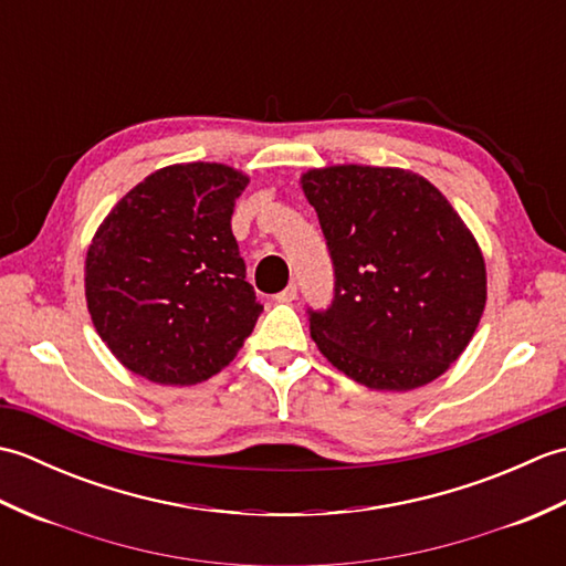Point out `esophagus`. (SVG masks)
Instances as JSON below:
<instances>
[{
	"label": "esophagus",
	"instance_id": "esophagus-1",
	"mask_svg": "<svg viewBox=\"0 0 566 566\" xmlns=\"http://www.w3.org/2000/svg\"><path fill=\"white\" fill-rule=\"evenodd\" d=\"M294 298H296V284H290L284 292L276 294V302H282V304H292Z\"/></svg>",
	"mask_w": 566,
	"mask_h": 566
}]
</instances>
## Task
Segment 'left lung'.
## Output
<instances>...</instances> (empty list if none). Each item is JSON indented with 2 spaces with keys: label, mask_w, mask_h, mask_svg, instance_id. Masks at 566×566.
<instances>
[{
  "label": "left lung",
  "mask_w": 566,
  "mask_h": 566,
  "mask_svg": "<svg viewBox=\"0 0 566 566\" xmlns=\"http://www.w3.org/2000/svg\"><path fill=\"white\" fill-rule=\"evenodd\" d=\"M335 270L311 338L343 375L377 391L438 379L486 306V264L460 213L401 167L333 165L302 175Z\"/></svg>",
  "instance_id": "8db88e82"
}]
</instances>
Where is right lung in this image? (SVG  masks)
<instances>
[{
    "mask_svg": "<svg viewBox=\"0 0 566 566\" xmlns=\"http://www.w3.org/2000/svg\"><path fill=\"white\" fill-rule=\"evenodd\" d=\"M248 175L219 163L148 175L102 221L84 260L94 328L134 375L189 387L221 371L262 311L231 231Z\"/></svg>",
    "mask_w": 566,
    "mask_h": 566,
    "instance_id": "add662e5",
    "label": "right lung"
}]
</instances>
